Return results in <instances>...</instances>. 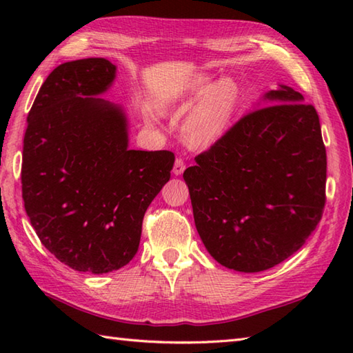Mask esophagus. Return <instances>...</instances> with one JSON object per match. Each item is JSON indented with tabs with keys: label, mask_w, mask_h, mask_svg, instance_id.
Masks as SVG:
<instances>
[{
	"label": "esophagus",
	"mask_w": 353,
	"mask_h": 353,
	"mask_svg": "<svg viewBox=\"0 0 353 353\" xmlns=\"http://www.w3.org/2000/svg\"><path fill=\"white\" fill-rule=\"evenodd\" d=\"M183 171H185V162H183V159H176L174 167H172V174L181 176Z\"/></svg>",
	"instance_id": "esophagus-1"
}]
</instances>
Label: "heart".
<instances>
[{
  "mask_svg": "<svg viewBox=\"0 0 353 353\" xmlns=\"http://www.w3.org/2000/svg\"><path fill=\"white\" fill-rule=\"evenodd\" d=\"M238 101L239 86L234 79L223 77L212 83L211 74L197 72L165 97L161 106L162 109H185L195 102L185 118L182 134L188 145L206 148L215 144L226 132Z\"/></svg>",
  "mask_w": 353,
  "mask_h": 353,
  "instance_id": "1",
  "label": "heart"
}]
</instances>
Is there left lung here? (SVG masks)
Segmentation results:
<instances>
[{
  "mask_svg": "<svg viewBox=\"0 0 353 353\" xmlns=\"http://www.w3.org/2000/svg\"><path fill=\"white\" fill-rule=\"evenodd\" d=\"M303 101L277 85L183 172L201 243L224 267L264 272L317 228L326 148L317 112Z\"/></svg>",
  "mask_w": 353,
  "mask_h": 353,
  "instance_id": "left-lung-1",
  "label": "left lung"
}]
</instances>
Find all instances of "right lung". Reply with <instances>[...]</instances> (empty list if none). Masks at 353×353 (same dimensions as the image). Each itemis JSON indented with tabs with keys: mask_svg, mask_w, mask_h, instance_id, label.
Instances as JSON below:
<instances>
[{
	"mask_svg": "<svg viewBox=\"0 0 353 353\" xmlns=\"http://www.w3.org/2000/svg\"><path fill=\"white\" fill-rule=\"evenodd\" d=\"M117 66L59 65L36 95L22 150V199L41 243L77 272L103 274L138 252L142 219L174 154L129 148V118L104 100Z\"/></svg>",
	"mask_w": 353,
	"mask_h": 353,
	"instance_id": "right-lung-1",
	"label": "right lung"
}]
</instances>
